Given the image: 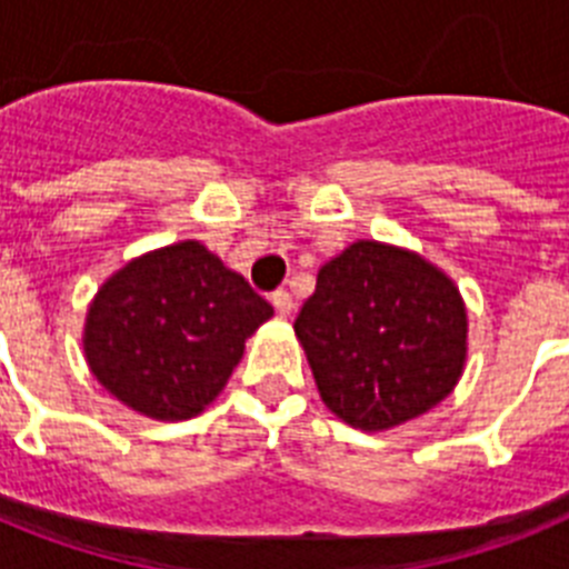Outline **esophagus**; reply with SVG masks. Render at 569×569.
Segmentation results:
<instances>
[{
  "mask_svg": "<svg viewBox=\"0 0 569 569\" xmlns=\"http://www.w3.org/2000/svg\"><path fill=\"white\" fill-rule=\"evenodd\" d=\"M270 305H273V308H276V313H279L281 319H288V316L293 313V310H296V305H293V296H290L288 290H276V293L270 296Z\"/></svg>",
  "mask_w": 569,
  "mask_h": 569,
  "instance_id": "esophagus-1",
  "label": "esophagus"
}]
</instances>
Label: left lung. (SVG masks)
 I'll list each match as a JSON object with an SVG mask.
<instances>
[{"label": "left lung", "instance_id": "8db88e82", "mask_svg": "<svg viewBox=\"0 0 569 569\" xmlns=\"http://www.w3.org/2000/svg\"><path fill=\"white\" fill-rule=\"evenodd\" d=\"M330 413L393 430L453 393L467 365V308L439 264L359 239L325 261L293 325Z\"/></svg>", "mask_w": 569, "mask_h": 569}]
</instances>
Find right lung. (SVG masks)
I'll return each mask as SVG.
<instances>
[{"label": "right lung", "mask_w": 569, "mask_h": 569, "mask_svg": "<svg viewBox=\"0 0 569 569\" xmlns=\"http://www.w3.org/2000/svg\"><path fill=\"white\" fill-rule=\"evenodd\" d=\"M270 316L268 301L202 241H173L102 281L84 316V361L133 413L184 421L222 393L244 341Z\"/></svg>", "instance_id": "right-lung-1"}]
</instances>
